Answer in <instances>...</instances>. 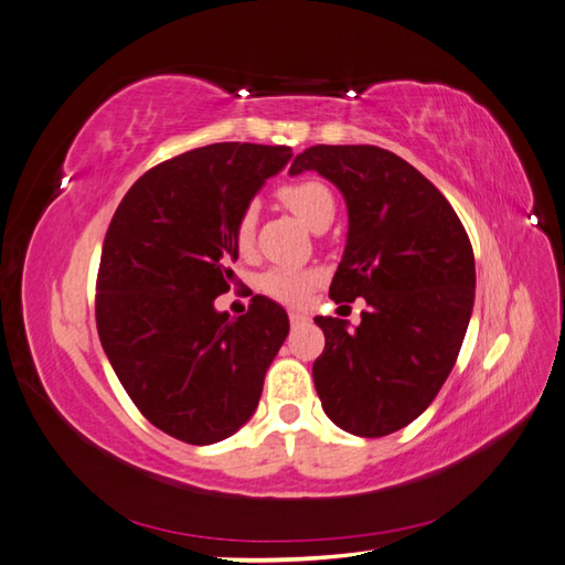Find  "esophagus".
<instances>
[{"label": "esophagus", "instance_id": "obj_1", "mask_svg": "<svg viewBox=\"0 0 565 565\" xmlns=\"http://www.w3.org/2000/svg\"><path fill=\"white\" fill-rule=\"evenodd\" d=\"M307 321H309V316H307V313L290 311V323H292V326H301V323H307Z\"/></svg>", "mask_w": 565, "mask_h": 565}]
</instances>
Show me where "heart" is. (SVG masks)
<instances>
[{
  "label": "heart",
  "mask_w": 565,
  "mask_h": 565,
  "mask_svg": "<svg viewBox=\"0 0 565 565\" xmlns=\"http://www.w3.org/2000/svg\"><path fill=\"white\" fill-rule=\"evenodd\" d=\"M280 201L290 209L301 223L313 230L328 227L335 215V196L319 179H299V182L285 184L278 191ZM254 239V213L246 211L235 223V244L239 249H249ZM319 282V273L275 266L258 278L260 292L282 301V305H301L311 292V287Z\"/></svg>",
  "instance_id": "1"
}]
</instances>
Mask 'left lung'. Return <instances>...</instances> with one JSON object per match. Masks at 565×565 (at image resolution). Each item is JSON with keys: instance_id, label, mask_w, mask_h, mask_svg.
<instances>
[{"instance_id": "8db88e82", "label": "left lung", "mask_w": 565, "mask_h": 565, "mask_svg": "<svg viewBox=\"0 0 565 565\" xmlns=\"http://www.w3.org/2000/svg\"><path fill=\"white\" fill-rule=\"evenodd\" d=\"M316 170L348 203V244L330 297L366 299L362 323L316 316L326 348L313 383L326 415L354 436H388L441 391L470 323L475 254L452 205L419 170L379 146H311L290 174Z\"/></svg>"}]
</instances>
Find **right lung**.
<instances>
[{"instance_id": "obj_1", "label": "right lung", "mask_w": 565, "mask_h": 565, "mask_svg": "<svg viewBox=\"0 0 565 565\" xmlns=\"http://www.w3.org/2000/svg\"><path fill=\"white\" fill-rule=\"evenodd\" d=\"M290 158V146L189 150L136 179L107 227L95 285L103 350L141 415L184 444H217L249 422L290 333L268 297L237 319L213 307L235 278V223Z\"/></svg>"}]
</instances>
